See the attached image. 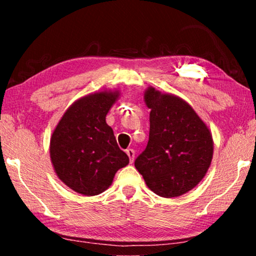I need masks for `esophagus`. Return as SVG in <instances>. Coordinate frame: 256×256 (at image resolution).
I'll return each instance as SVG.
<instances>
[{
    "label": "esophagus",
    "mask_w": 256,
    "mask_h": 256,
    "mask_svg": "<svg viewBox=\"0 0 256 256\" xmlns=\"http://www.w3.org/2000/svg\"><path fill=\"white\" fill-rule=\"evenodd\" d=\"M126 154L128 156V158H130V162H134V156H136V152H134V150L133 149H128L126 150Z\"/></svg>",
    "instance_id": "esophagus-1"
}]
</instances>
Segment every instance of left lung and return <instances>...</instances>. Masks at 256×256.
I'll return each mask as SVG.
<instances>
[{
    "label": "left lung",
    "instance_id": "left-lung-1",
    "mask_svg": "<svg viewBox=\"0 0 256 256\" xmlns=\"http://www.w3.org/2000/svg\"><path fill=\"white\" fill-rule=\"evenodd\" d=\"M144 99L151 110L149 141L134 166L157 196H180L196 188L210 166L211 133L183 99L154 88Z\"/></svg>",
    "mask_w": 256,
    "mask_h": 256
}]
</instances>
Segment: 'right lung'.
I'll use <instances>...</instances> for the list:
<instances>
[{
    "label": "right lung",
    "mask_w": 256,
    "mask_h": 256,
    "mask_svg": "<svg viewBox=\"0 0 256 256\" xmlns=\"http://www.w3.org/2000/svg\"><path fill=\"white\" fill-rule=\"evenodd\" d=\"M118 92H96L68 108L50 138V158L58 178L76 192L98 196L110 188L128 154L116 142L106 115Z\"/></svg>",
    "instance_id": "right-lung-1"
}]
</instances>
